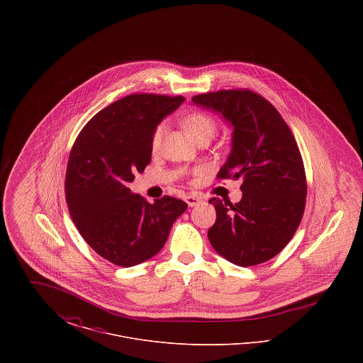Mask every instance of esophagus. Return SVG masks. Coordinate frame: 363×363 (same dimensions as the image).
<instances>
[{"label": "esophagus", "mask_w": 363, "mask_h": 363, "mask_svg": "<svg viewBox=\"0 0 363 363\" xmlns=\"http://www.w3.org/2000/svg\"><path fill=\"white\" fill-rule=\"evenodd\" d=\"M185 201L188 203L189 207H194V206H197V204H200L203 201V197H200L197 194H189V196L185 197Z\"/></svg>", "instance_id": "1"}]
</instances>
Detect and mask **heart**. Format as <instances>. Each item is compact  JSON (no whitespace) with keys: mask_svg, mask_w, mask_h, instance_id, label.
Returning a JSON list of instances; mask_svg holds the SVG:
<instances>
[{"mask_svg":"<svg viewBox=\"0 0 363 363\" xmlns=\"http://www.w3.org/2000/svg\"><path fill=\"white\" fill-rule=\"evenodd\" d=\"M182 125L190 138H193L196 143L203 141V140L209 141L218 132V122L212 116H209L204 111H193V113L186 114L182 118ZM163 130H164L163 125L156 126L155 130L152 133V138H151V150L152 151H156L160 147Z\"/></svg>","mask_w":363,"mask_h":363,"instance_id":"b5f03b06","label":"heart"}]
</instances>
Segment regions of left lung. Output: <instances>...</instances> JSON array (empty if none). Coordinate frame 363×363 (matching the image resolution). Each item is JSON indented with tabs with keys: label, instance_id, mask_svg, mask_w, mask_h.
Here are the masks:
<instances>
[{
	"label": "left lung",
	"instance_id": "8db88e82",
	"mask_svg": "<svg viewBox=\"0 0 363 363\" xmlns=\"http://www.w3.org/2000/svg\"><path fill=\"white\" fill-rule=\"evenodd\" d=\"M191 102L233 126L231 151L218 177L242 179V199L235 206L218 197L209 200L216 222L208 240L235 265L265 262L293 238L305 211L306 177L293 133L277 108L249 89L201 94Z\"/></svg>",
	"mask_w": 363,
	"mask_h": 363
}]
</instances>
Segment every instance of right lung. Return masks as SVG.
<instances>
[{
  "mask_svg": "<svg viewBox=\"0 0 363 363\" xmlns=\"http://www.w3.org/2000/svg\"><path fill=\"white\" fill-rule=\"evenodd\" d=\"M184 101L125 96L86 122L72 147L65 178L70 218L84 241L116 265L129 268L154 257L188 208L170 196L151 204L128 188L151 162L156 126Z\"/></svg>",
  "mask_w": 363,
  "mask_h": 363,
  "instance_id": "obj_1",
  "label": "right lung"
}]
</instances>
